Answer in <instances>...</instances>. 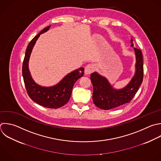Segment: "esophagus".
<instances>
[{
	"mask_svg": "<svg viewBox=\"0 0 161 161\" xmlns=\"http://www.w3.org/2000/svg\"><path fill=\"white\" fill-rule=\"evenodd\" d=\"M93 70H94L93 65H91V64H88L85 67L84 73H85L86 75H89V74H91Z\"/></svg>",
	"mask_w": 161,
	"mask_h": 161,
	"instance_id": "34e87169",
	"label": "esophagus"
}]
</instances>
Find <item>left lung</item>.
<instances>
[{"label": "left lung", "mask_w": 161, "mask_h": 161, "mask_svg": "<svg viewBox=\"0 0 161 161\" xmlns=\"http://www.w3.org/2000/svg\"><path fill=\"white\" fill-rule=\"evenodd\" d=\"M131 40V47H133ZM136 56L135 73L129 84L124 88L115 89L104 77L94 72L91 74L93 86L92 99L94 104L100 109L108 110L130 103L135 96L143 81V64L142 53L134 48Z\"/></svg>", "instance_id": "1"}]
</instances>
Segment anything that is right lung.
I'll return each instance as SVG.
<instances>
[{"mask_svg":"<svg viewBox=\"0 0 161 161\" xmlns=\"http://www.w3.org/2000/svg\"><path fill=\"white\" fill-rule=\"evenodd\" d=\"M50 28V26L44 28L28 44L23 60L22 72L25 85L30 97L43 107L56 109L68 103L74 85L80 77L84 75V69L80 67L69 73L60 82L52 87H43L35 83L28 69L29 59L36 40L41 34L47 31Z\"/></svg>","mask_w":161,"mask_h":161,"instance_id":"right-lung-1","label":"right lung"}]
</instances>
